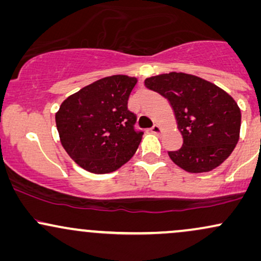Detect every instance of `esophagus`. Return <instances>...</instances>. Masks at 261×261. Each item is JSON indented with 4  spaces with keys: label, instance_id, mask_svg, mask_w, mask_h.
Masks as SVG:
<instances>
[{
    "label": "esophagus",
    "instance_id": "1",
    "mask_svg": "<svg viewBox=\"0 0 261 261\" xmlns=\"http://www.w3.org/2000/svg\"><path fill=\"white\" fill-rule=\"evenodd\" d=\"M162 130H163V128H162V127L160 126V125H154V126L151 128V131H152V133L155 134V135L161 134V133H162Z\"/></svg>",
    "mask_w": 261,
    "mask_h": 261
}]
</instances>
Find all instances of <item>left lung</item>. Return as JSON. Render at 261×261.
Listing matches in <instances>:
<instances>
[{
	"label": "left lung",
	"mask_w": 261,
	"mask_h": 261,
	"mask_svg": "<svg viewBox=\"0 0 261 261\" xmlns=\"http://www.w3.org/2000/svg\"><path fill=\"white\" fill-rule=\"evenodd\" d=\"M172 107L182 136L170 160L189 173L211 172L229 157L238 143L242 114L222 88L194 74L169 72L145 80Z\"/></svg>",
	"instance_id": "left-lung-1"
}]
</instances>
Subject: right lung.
Returning a JSON list of instances; mask_svg holds the SVG:
<instances>
[{"mask_svg":"<svg viewBox=\"0 0 261 261\" xmlns=\"http://www.w3.org/2000/svg\"><path fill=\"white\" fill-rule=\"evenodd\" d=\"M136 77L114 74L83 87L62 101L55 114L62 147L87 172L107 174L131 160L143 133L127 100Z\"/></svg>","mask_w":261,"mask_h":261,"instance_id":"add662e5","label":"right lung"}]
</instances>
